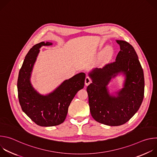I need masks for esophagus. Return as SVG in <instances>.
I'll use <instances>...</instances> for the list:
<instances>
[{
  "instance_id": "34e87169",
  "label": "esophagus",
  "mask_w": 157,
  "mask_h": 157,
  "mask_svg": "<svg viewBox=\"0 0 157 157\" xmlns=\"http://www.w3.org/2000/svg\"><path fill=\"white\" fill-rule=\"evenodd\" d=\"M92 82V79L91 78H89V76H87L85 79V84L86 86H88L89 84H91Z\"/></svg>"
}]
</instances>
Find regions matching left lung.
<instances>
[{"label": "left lung", "mask_w": 157, "mask_h": 157, "mask_svg": "<svg viewBox=\"0 0 157 157\" xmlns=\"http://www.w3.org/2000/svg\"><path fill=\"white\" fill-rule=\"evenodd\" d=\"M121 50L116 61L89 73L93 79L87 87L91 114L97 122L118 126L128 122L139 109L144 97V76L138 56L128 42L117 40ZM126 76L124 87L116 98L106 89L108 82L119 72Z\"/></svg>", "instance_id": "8db88e82"}]
</instances>
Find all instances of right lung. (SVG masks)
Returning a JSON list of instances; mask_svg holds the SVG:
<instances>
[{
  "label": "right lung",
  "instance_id": "right-lung-1",
  "mask_svg": "<svg viewBox=\"0 0 157 157\" xmlns=\"http://www.w3.org/2000/svg\"><path fill=\"white\" fill-rule=\"evenodd\" d=\"M52 44L50 42L36 44L25 56L19 71L18 97L22 110L36 124L42 127L55 126L63 123L68 107L75 96L84 86L86 75L80 73L64 81L53 93L47 96L38 94L31 85L30 78L33 66L42 46Z\"/></svg>",
  "mask_w": 157,
  "mask_h": 157
}]
</instances>
